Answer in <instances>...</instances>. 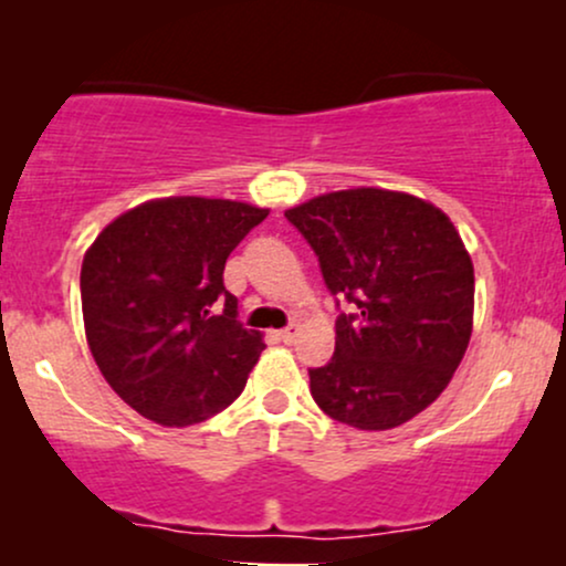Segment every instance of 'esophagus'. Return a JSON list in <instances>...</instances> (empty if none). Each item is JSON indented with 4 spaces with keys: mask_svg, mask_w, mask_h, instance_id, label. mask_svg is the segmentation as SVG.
I'll list each match as a JSON object with an SVG mask.
<instances>
[{
    "mask_svg": "<svg viewBox=\"0 0 566 566\" xmlns=\"http://www.w3.org/2000/svg\"><path fill=\"white\" fill-rule=\"evenodd\" d=\"M279 340L282 343H295V337H297V324H290V327H284V329H279Z\"/></svg>",
    "mask_w": 566,
    "mask_h": 566,
    "instance_id": "obj_1",
    "label": "esophagus"
}]
</instances>
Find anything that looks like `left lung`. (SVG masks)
Returning a JSON list of instances; mask_svg holds the SVG:
<instances>
[{
    "mask_svg": "<svg viewBox=\"0 0 566 566\" xmlns=\"http://www.w3.org/2000/svg\"><path fill=\"white\" fill-rule=\"evenodd\" d=\"M284 218L319 258L335 303V354L308 369L324 415L388 431L437 401L463 359L473 324V263L452 220L401 191L348 188Z\"/></svg>",
    "mask_w": 566,
    "mask_h": 566,
    "instance_id": "left-lung-1",
    "label": "left lung"
}]
</instances>
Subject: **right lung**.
Wrapping results in <instances>:
<instances>
[{"instance_id": "right-lung-1", "label": "right lung", "mask_w": 566, "mask_h": 566, "mask_svg": "<svg viewBox=\"0 0 566 566\" xmlns=\"http://www.w3.org/2000/svg\"><path fill=\"white\" fill-rule=\"evenodd\" d=\"M265 216L244 201L170 197L97 233L80 279L84 333L103 378L143 418L193 426L244 391L263 340L237 319L223 269Z\"/></svg>"}]
</instances>
